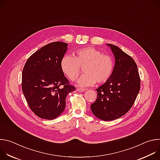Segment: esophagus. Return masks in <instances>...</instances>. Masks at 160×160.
<instances>
[{"label":"esophagus","mask_w":160,"mask_h":160,"mask_svg":"<svg viewBox=\"0 0 160 160\" xmlns=\"http://www.w3.org/2000/svg\"><path fill=\"white\" fill-rule=\"evenodd\" d=\"M84 90H85L84 88H77V92H83Z\"/></svg>","instance_id":"obj_1"}]
</instances>
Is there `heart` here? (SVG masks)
<instances>
[{
  "label": "heart",
  "instance_id": "heart-1",
  "mask_svg": "<svg viewBox=\"0 0 160 160\" xmlns=\"http://www.w3.org/2000/svg\"><path fill=\"white\" fill-rule=\"evenodd\" d=\"M74 56H64L60 66L62 73L71 80L78 78L83 68L84 73L77 81L79 86H91L96 82L104 83L111 77L115 64L111 56L92 47L78 49Z\"/></svg>",
  "mask_w": 160,
  "mask_h": 160
}]
</instances>
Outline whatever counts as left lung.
Instances as JSON below:
<instances>
[{"instance_id": "8db88e82", "label": "left lung", "mask_w": 160, "mask_h": 160, "mask_svg": "<svg viewBox=\"0 0 160 160\" xmlns=\"http://www.w3.org/2000/svg\"><path fill=\"white\" fill-rule=\"evenodd\" d=\"M110 47L115 64L110 78L96 90V101L91 111L100 120L111 121L126 114L138 96L141 80L138 66L133 58L112 44Z\"/></svg>"}]
</instances>
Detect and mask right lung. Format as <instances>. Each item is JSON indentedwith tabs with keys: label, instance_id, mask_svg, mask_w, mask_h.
<instances>
[{
	"label": "right lung",
	"instance_id": "obj_1",
	"mask_svg": "<svg viewBox=\"0 0 160 160\" xmlns=\"http://www.w3.org/2000/svg\"><path fill=\"white\" fill-rule=\"evenodd\" d=\"M68 44L54 42L34 52L22 72V90L31 110L38 117L53 120L63 112L67 95L75 91L61 69Z\"/></svg>",
	"mask_w": 160,
	"mask_h": 160
}]
</instances>
